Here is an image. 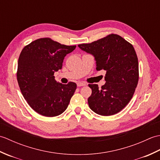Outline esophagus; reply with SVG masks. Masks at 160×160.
<instances>
[{"label": "esophagus", "instance_id": "esophagus-1", "mask_svg": "<svg viewBox=\"0 0 160 160\" xmlns=\"http://www.w3.org/2000/svg\"><path fill=\"white\" fill-rule=\"evenodd\" d=\"M77 85H78V87H82V86H86L87 84L85 82H78L77 83Z\"/></svg>", "mask_w": 160, "mask_h": 160}]
</instances>
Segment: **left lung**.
<instances>
[{
  "label": "left lung",
  "mask_w": 160,
  "mask_h": 160,
  "mask_svg": "<svg viewBox=\"0 0 160 160\" xmlns=\"http://www.w3.org/2000/svg\"><path fill=\"white\" fill-rule=\"evenodd\" d=\"M78 47L95 57L98 71H107L106 83L101 89L98 84H89L92 90L88 98L90 108L104 116L118 113L130 102L138 83V59L134 47L114 33Z\"/></svg>",
  "instance_id": "obj_1"
}]
</instances>
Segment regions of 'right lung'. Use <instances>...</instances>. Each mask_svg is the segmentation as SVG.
Returning <instances> with one entry per match:
<instances>
[{"instance_id":"add662e5","label":"right lung","mask_w":160,"mask_h":160,"mask_svg":"<svg viewBox=\"0 0 160 160\" xmlns=\"http://www.w3.org/2000/svg\"><path fill=\"white\" fill-rule=\"evenodd\" d=\"M76 47L43 38L26 45L20 54L16 73L20 89L32 109L43 116L62 113L76 89L75 82L58 83L53 76Z\"/></svg>"}]
</instances>
